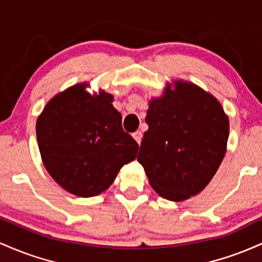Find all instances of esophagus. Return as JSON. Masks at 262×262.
<instances>
[{"label": "esophagus", "mask_w": 262, "mask_h": 262, "mask_svg": "<svg viewBox=\"0 0 262 262\" xmlns=\"http://www.w3.org/2000/svg\"><path fill=\"white\" fill-rule=\"evenodd\" d=\"M132 136H134V139L136 140V142L139 143V145H140L141 141H142V132L137 130L136 132H134V134H132Z\"/></svg>", "instance_id": "34e87169"}]
</instances>
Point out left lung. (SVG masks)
<instances>
[{
  "label": "left lung",
  "instance_id": "obj_1",
  "mask_svg": "<svg viewBox=\"0 0 262 262\" xmlns=\"http://www.w3.org/2000/svg\"><path fill=\"white\" fill-rule=\"evenodd\" d=\"M147 110L148 130L137 161L162 198L182 202L202 192L225 156L229 119L214 96L176 81Z\"/></svg>",
  "mask_w": 262,
  "mask_h": 262
}]
</instances>
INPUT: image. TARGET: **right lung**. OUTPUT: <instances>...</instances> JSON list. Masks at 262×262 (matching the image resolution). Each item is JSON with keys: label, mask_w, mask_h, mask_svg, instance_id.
<instances>
[{"label": "right lung", "mask_w": 262, "mask_h": 262, "mask_svg": "<svg viewBox=\"0 0 262 262\" xmlns=\"http://www.w3.org/2000/svg\"><path fill=\"white\" fill-rule=\"evenodd\" d=\"M88 84L58 94L37 120V141L44 166L72 194L98 195L115 181L123 164L136 158L139 145L123 131L113 95L92 96Z\"/></svg>", "instance_id": "add662e5"}]
</instances>
